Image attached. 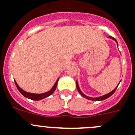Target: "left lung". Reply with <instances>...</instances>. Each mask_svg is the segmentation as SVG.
Wrapping results in <instances>:
<instances>
[{
  "label": "left lung",
  "instance_id": "left-lung-1",
  "mask_svg": "<svg viewBox=\"0 0 135 135\" xmlns=\"http://www.w3.org/2000/svg\"><path fill=\"white\" fill-rule=\"evenodd\" d=\"M108 38H110V39H113L114 41H115L117 42V45H118V43H117V41L116 40V39H114V38L112 37H110V36L108 37ZM120 81H121V80H120ZM120 82H119V83H120ZM118 86H117V87L115 88L114 89V90H112V91H111V92H110V93L107 94L103 95V96H100V97L92 98V97H90V96H86V95H85L84 94H83V92H81V90H80V87H79L78 83V81H76V87H77V90H78V91L79 93H80V94H81V96H82V97L88 99V100H94V101H100V100H105V99H106V98H109L110 96H112V95L114 93V92H115V91H116V90H117V87H118Z\"/></svg>",
  "mask_w": 135,
  "mask_h": 135
}]
</instances>
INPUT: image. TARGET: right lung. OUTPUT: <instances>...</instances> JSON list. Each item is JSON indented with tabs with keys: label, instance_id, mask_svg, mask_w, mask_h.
Here are the masks:
<instances>
[{
	"label": "right lung",
	"instance_id": "obj_1",
	"mask_svg": "<svg viewBox=\"0 0 135 135\" xmlns=\"http://www.w3.org/2000/svg\"><path fill=\"white\" fill-rule=\"evenodd\" d=\"M58 80H59V78L57 79V80L56 82L55 83L54 86H53L52 88L49 91L43 94H33V93H29V92H25V91H24L23 89H21L19 86H18V85L17 84V83L16 82L15 80V83L16 86H17L18 91H19V92H21V94L22 95H23L25 97L27 98H29V99H31V100H42V99H44L45 98L48 97V96H49L50 95H51L53 93H54V91H55V89H56Z\"/></svg>",
	"mask_w": 135,
	"mask_h": 135
}]
</instances>
